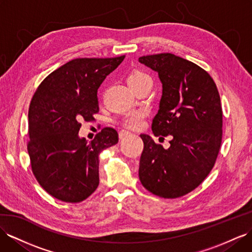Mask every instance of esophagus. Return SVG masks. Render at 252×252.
<instances>
[{
  "mask_svg": "<svg viewBox=\"0 0 252 252\" xmlns=\"http://www.w3.org/2000/svg\"><path fill=\"white\" fill-rule=\"evenodd\" d=\"M130 134H131V132H128L126 130H121V131H119V138L124 139V138L127 137Z\"/></svg>",
  "mask_w": 252,
  "mask_h": 252,
  "instance_id": "34e87169",
  "label": "esophagus"
}]
</instances>
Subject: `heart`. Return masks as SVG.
Segmentation results:
<instances>
[{
	"label": "heart",
	"instance_id": "b5f03b06",
	"mask_svg": "<svg viewBox=\"0 0 252 252\" xmlns=\"http://www.w3.org/2000/svg\"><path fill=\"white\" fill-rule=\"evenodd\" d=\"M126 82L128 84V86L131 88L137 87L139 85H143L145 83H149L151 82V77L149 74H147L146 72L141 70H133L132 72L127 75L126 77ZM145 117V113L143 111H135L130 114H127L125 116L124 119H122L121 124L124 125L126 127L130 128H136L140 126V125L143 124V120Z\"/></svg>",
	"mask_w": 252,
	"mask_h": 252
}]
</instances>
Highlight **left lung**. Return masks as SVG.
<instances>
[{
	"mask_svg": "<svg viewBox=\"0 0 252 252\" xmlns=\"http://www.w3.org/2000/svg\"><path fill=\"white\" fill-rule=\"evenodd\" d=\"M163 84L154 136H171L164 149L141 134L139 180L162 198H179L201 184L214 167L222 138V109L214 80L204 69L171 53L141 56ZM162 138V137H160Z\"/></svg>",
	"mask_w": 252,
	"mask_h": 252,
	"instance_id": "8db88e82",
	"label": "left lung"
}]
</instances>
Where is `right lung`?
<instances>
[{
  "mask_svg": "<svg viewBox=\"0 0 252 252\" xmlns=\"http://www.w3.org/2000/svg\"><path fill=\"white\" fill-rule=\"evenodd\" d=\"M75 59L54 70L38 86L29 108L28 151L41 188L63 202L87 199L99 185V154L118 143L104 127L88 143L79 137L81 120L99 113L98 88L125 60Z\"/></svg>",
  "mask_w": 252,
  "mask_h": 252,
  "instance_id": "1",
  "label": "right lung"
}]
</instances>
